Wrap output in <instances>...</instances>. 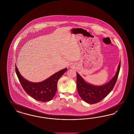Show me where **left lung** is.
Wrapping results in <instances>:
<instances>
[{"label":"left lung","instance_id":"1","mask_svg":"<svg viewBox=\"0 0 134 134\" xmlns=\"http://www.w3.org/2000/svg\"><path fill=\"white\" fill-rule=\"evenodd\" d=\"M120 65L121 60L114 76L107 83L102 85H95L86 82L76 72L77 91L80 97L89 104H94L102 100L113 89L119 73Z\"/></svg>","mask_w":134,"mask_h":134}]
</instances>
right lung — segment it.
I'll return each mask as SVG.
<instances>
[{
	"label": "right lung",
	"instance_id": "1",
	"mask_svg": "<svg viewBox=\"0 0 134 134\" xmlns=\"http://www.w3.org/2000/svg\"><path fill=\"white\" fill-rule=\"evenodd\" d=\"M67 71V68H65L42 82H33L21 76L15 65L17 76L26 93L35 99L42 102H49L53 99L57 91L58 81Z\"/></svg>",
	"mask_w": 134,
	"mask_h": 134
}]
</instances>
